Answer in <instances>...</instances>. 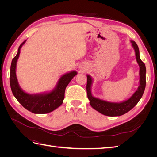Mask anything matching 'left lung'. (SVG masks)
I'll list each match as a JSON object with an SVG mask.
<instances>
[{"instance_id": "obj_1", "label": "left lung", "mask_w": 157, "mask_h": 157, "mask_svg": "<svg viewBox=\"0 0 157 157\" xmlns=\"http://www.w3.org/2000/svg\"><path fill=\"white\" fill-rule=\"evenodd\" d=\"M132 46L135 51L136 59L140 67V81L139 86L132 96L124 101L121 102L108 101L100 98L94 97L92 94V86L93 78L91 76L87 75L86 91L88 98L90 101V105L99 113L109 117H118L128 113L139 102L143 96L146 85L145 65L140 59V50L137 44L134 40H130Z\"/></svg>"}]
</instances>
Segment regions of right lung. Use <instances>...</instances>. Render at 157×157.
Segmentation results:
<instances>
[{"label":"right lung","instance_id":"add662e5","mask_svg":"<svg viewBox=\"0 0 157 157\" xmlns=\"http://www.w3.org/2000/svg\"><path fill=\"white\" fill-rule=\"evenodd\" d=\"M27 40L19 46L17 53L12 61L10 67V84L12 92L21 105L35 114H45L54 111L63 102L65 90L73 78L77 75L76 71H71L63 75L58 80L55 88L50 92L31 94L23 91L18 83L16 77L17 61L20 50Z\"/></svg>","mask_w":157,"mask_h":157}]
</instances>
